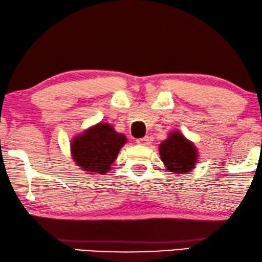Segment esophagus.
Returning <instances> with one entry per match:
<instances>
[{
  "label": "esophagus",
  "mask_w": 262,
  "mask_h": 262,
  "mask_svg": "<svg viewBox=\"0 0 262 262\" xmlns=\"http://www.w3.org/2000/svg\"><path fill=\"white\" fill-rule=\"evenodd\" d=\"M149 141V138L148 136H145V138H141V139H138L136 140V143H139V145H147Z\"/></svg>",
  "instance_id": "obj_1"
}]
</instances>
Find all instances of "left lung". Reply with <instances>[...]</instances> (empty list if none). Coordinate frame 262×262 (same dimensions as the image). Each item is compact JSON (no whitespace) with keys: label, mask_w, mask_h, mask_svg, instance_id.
I'll return each instance as SVG.
<instances>
[{"label":"left lung","mask_w":262,"mask_h":262,"mask_svg":"<svg viewBox=\"0 0 262 262\" xmlns=\"http://www.w3.org/2000/svg\"><path fill=\"white\" fill-rule=\"evenodd\" d=\"M159 153L165 167L177 174L190 172L197 164V148L178 130L169 133L160 143Z\"/></svg>","instance_id":"left-lung-1"}]
</instances>
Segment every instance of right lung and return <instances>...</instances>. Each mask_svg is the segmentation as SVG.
Listing matches in <instances>:
<instances>
[{
    "instance_id": "right-lung-1",
    "label": "right lung",
    "mask_w": 262,
    "mask_h": 262,
    "mask_svg": "<svg viewBox=\"0 0 262 262\" xmlns=\"http://www.w3.org/2000/svg\"><path fill=\"white\" fill-rule=\"evenodd\" d=\"M126 142V136L112 124L99 122L72 139L71 156L77 166L89 174H105Z\"/></svg>"
}]
</instances>
